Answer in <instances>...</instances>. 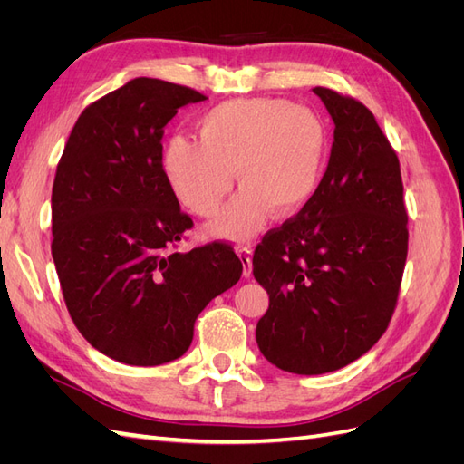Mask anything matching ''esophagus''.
<instances>
[{
	"label": "esophagus",
	"instance_id": "obj_1",
	"mask_svg": "<svg viewBox=\"0 0 464 464\" xmlns=\"http://www.w3.org/2000/svg\"><path fill=\"white\" fill-rule=\"evenodd\" d=\"M236 251H237V256H240L242 265H244V276H249L251 271H254V266H251V246H240Z\"/></svg>",
	"mask_w": 464,
	"mask_h": 464
}]
</instances>
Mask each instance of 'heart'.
Listing matches in <instances>:
<instances>
[{
  "label": "heart",
  "instance_id": "1",
  "mask_svg": "<svg viewBox=\"0 0 464 464\" xmlns=\"http://www.w3.org/2000/svg\"><path fill=\"white\" fill-rule=\"evenodd\" d=\"M195 139L172 137L162 149V176L174 198L198 217H210L232 188L242 189L208 224V232L240 242L271 210L290 217L312 199L329 152L323 118L285 98H236L195 120Z\"/></svg>",
  "mask_w": 464,
  "mask_h": 464
}]
</instances>
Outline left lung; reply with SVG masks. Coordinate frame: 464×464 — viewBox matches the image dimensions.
Segmentation results:
<instances>
[{
	"mask_svg": "<svg viewBox=\"0 0 464 464\" xmlns=\"http://www.w3.org/2000/svg\"><path fill=\"white\" fill-rule=\"evenodd\" d=\"M314 92L334 123L327 170L300 213L254 254V276L269 294L257 346L298 375L341 370L382 339L409 251L397 152L362 102L325 87Z\"/></svg>",
	"mask_w": 464,
	"mask_h": 464,
	"instance_id": "1",
	"label": "left lung"
}]
</instances>
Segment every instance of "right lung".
<instances>
[{
    "mask_svg": "<svg viewBox=\"0 0 464 464\" xmlns=\"http://www.w3.org/2000/svg\"><path fill=\"white\" fill-rule=\"evenodd\" d=\"M198 91L137 77L82 110L52 188V257L75 327L130 366L186 354L205 305L242 276L224 242L172 254L193 220L162 176V135Z\"/></svg>",
    "mask_w": 464,
    "mask_h": 464,
    "instance_id": "obj_1",
    "label": "right lung"
}]
</instances>
